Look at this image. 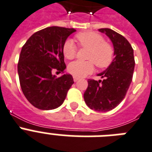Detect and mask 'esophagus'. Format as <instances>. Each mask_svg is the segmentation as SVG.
Returning <instances> with one entry per match:
<instances>
[{"label":"esophagus","instance_id":"esophagus-1","mask_svg":"<svg viewBox=\"0 0 152 152\" xmlns=\"http://www.w3.org/2000/svg\"><path fill=\"white\" fill-rule=\"evenodd\" d=\"M73 80H74V82H77V81L79 80V78H78V77H76V76H74Z\"/></svg>","mask_w":152,"mask_h":152}]
</instances>
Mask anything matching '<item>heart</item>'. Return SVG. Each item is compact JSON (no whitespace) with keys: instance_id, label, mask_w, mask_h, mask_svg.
I'll return each mask as SVG.
<instances>
[{"instance_id":"b5f03b06","label":"heart","mask_w":152,"mask_h":152,"mask_svg":"<svg viewBox=\"0 0 152 152\" xmlns=\"http://www.w3.org/2000/svg\"><path fill=\"white\" fill-rule=\"evenodd\" d=\"M76 39L83 48H88L87 59L89 61H76L68 66V71L76 77H83L93 72L94 64L99 68H106L112 63L114 58V49L105 42L102 35L95 32H83L76 34ZM76 46L73 40L68 39L62 46L65 58L72 60L76 55Z\"/></svg>"}]
</instances>
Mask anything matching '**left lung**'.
Masks as SVG:
<instances>
[{"label": "left lung", "mask_w": 152, "mask_h": 152, "mask_svg": "<svg viewBox=\"0 0 152 152\" xmlns=\"http://www.w3.org/2000/svg\"><path fill=\"white\" fill-rule=\"evenodd\" d=\"M112 41L115 58L104 72L97 74L103 80H89L84 92L85 103L97 112H108L119 105L132 82L135 61L134 50L123 36L108 28L99 29Z\"/></svg>", "instance_id": "left-lung-1"}]
</instances>
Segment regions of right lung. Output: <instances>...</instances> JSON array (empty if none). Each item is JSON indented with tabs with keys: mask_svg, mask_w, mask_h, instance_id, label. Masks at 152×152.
Listing matches in <instances>:
<instances>
[{
	"mask_svg": "<svg viewBox=\"0 0 152 152\" xmlns=\"http://www.w3.org/2000/svg\"><path fill=\"white\" fill-rule=\"evenodd\" d=\"M75 29L48 27L33 33L22 48L18 63L20 86L25 97L34 107L51 110L62 104L74 83L68 73L57 78L55 71L64 73L62 46Z\"/></svg>",
	"mask_w": 152,
	"mask_h": 152,
	"instance_id": "right-lung-1",
	"label": "right lung"
}]
</instances>
